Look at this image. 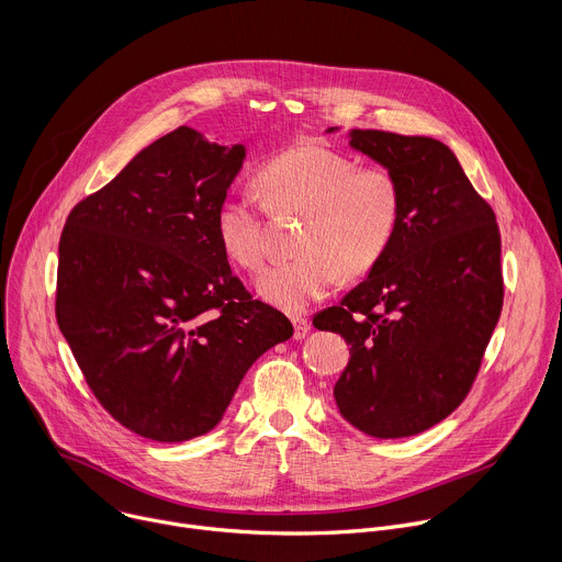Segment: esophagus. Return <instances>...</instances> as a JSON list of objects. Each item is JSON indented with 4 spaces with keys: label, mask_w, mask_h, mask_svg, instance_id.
<instances>
[{
    "label": "esophagus",
    "mask_w": 562,
    "mask_h": 562,
    "mask_svg": "<svg viewBox=\"0 0 562 562\" xmlns=\"http://www.w3.org/2000/svg\"><path fill=\"white\" fill-rule=\"evenodd\" d=\"M308 331H311V325L306 323V317L295 315V317H293V338H295V340H302Z\"/></svg>",
    "instance_id": "esophagus-1"
}]
</instances>
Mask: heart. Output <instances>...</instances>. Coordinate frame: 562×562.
Segmentation results:
<instances>
[{"instance_id":"heart-1","label":"heart","mask_w":562,"mask_h":562,"mask_svg":"<svg viewBox=\"0 0 562 562\" xmlns=\"http://www.w3.org/2000/svg\"><path fill=\"white\" fill-rule=\"evenodd\" d=\"M258 191H228L215 211V235L239 269L265 262L262 202L271 213H302L295 258L258 278L260 295L297 313L323 300L340 280L367 276L389 251L403 217V189L382 167H360L325 144H304L271 157L258 171Z\"/></svg>"}]
</instances>
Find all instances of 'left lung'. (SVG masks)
I'll list each match as a JSON object with an SVG mask.
<instances>
[{
  "label": "left lung",
  "mask_w": 562,
  "mask_h": 562,
  "mask_svg": "<svg viewBox=\"0 0 562 562\" xmlns=\"http://www.w3.org/2000/svg\"><path fill=\"white\" fill-rule=\"evenodd\" d=\"M349 144L397 178L403 217L369 278L313 327L351 345L334 386L342 418L407 438L445 420L483 364L505 297L501 231L442 142L356 128Z\"/></svg>",
  "instance_id": "8db88e82"
}]
</instances>
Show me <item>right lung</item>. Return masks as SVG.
Here are the masks:
<instances>
[{"label":"right lung","mask_w":562,"mask_h":562,"mask_svg":"<svg viewBox=\"0 0 562 562\" xmlns=\"http://www.w3.org/2000/svg\"><path fill=\"white\" fill-rule=\"evenodd\" d=\"M245 155L180 126L66 217L59 331L100 405L142 438L211 431L249 367L293 336L231 273L215 235Z\"/></svg>","instance_id":"1"}]
</instances>
